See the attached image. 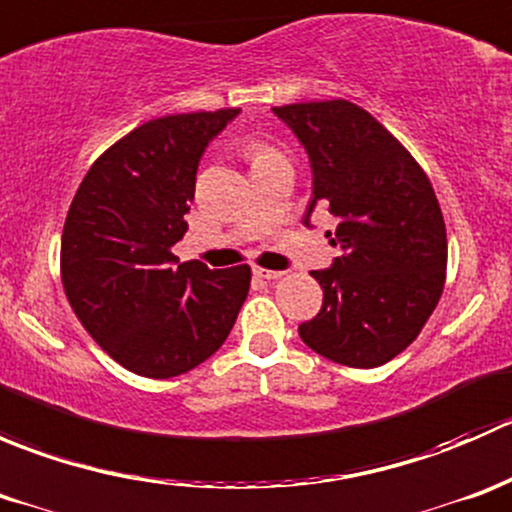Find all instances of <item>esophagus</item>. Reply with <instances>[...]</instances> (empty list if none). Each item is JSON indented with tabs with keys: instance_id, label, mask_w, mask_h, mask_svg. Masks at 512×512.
<instances>
[{
	"instance_id": "34e87169",
	"label": "esophagus",
	"mask_w": 512,
	"mask_h": 512,
	"mask_svg": "<svg viewBox=\"0 0 512 512\" xmlns=\"http://www.w3.org/2000/svg\"><path fill=\"white\" fill-rule=\"evenodd\" d=\"M255 275L262 277V280H280V277L285 275V272H280V270H265V267H255Z\"/></svg>"
}]
</instances>
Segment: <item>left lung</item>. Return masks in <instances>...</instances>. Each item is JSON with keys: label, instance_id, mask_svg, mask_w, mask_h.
Here are the masks:
<instances>
[{"label": "left lung", "instance_id": "1", "mask_svg": "<svg viewBox=\"0 0 512 512\" xmlns=\"http://www.w3.org/2000/svg\"><path fill=\"white\" fill-rule=\"evenodd\" d=\"M272 113L309 156L312 198L302 223L312 225L319 203L339 220L332 245L342 255L312 272L324 299L299 337L337 364H386L418 337L446 282V225L431 180L356 103H289Z\"/></svg>", "mask_w": 512, "mask_h": 512}]
</instances>
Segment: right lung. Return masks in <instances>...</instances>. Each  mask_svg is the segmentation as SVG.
Instances as JSON below:
<instances>
[{
  "label": "right lung",
  "mask_w": 512,
  "mask_h": 512,
  "mask_svg": "<svg viewBox=\"0 0 512 512\" xmlns=\"http://www.w3.org/2000/svg\"><path fill=\"white\" fill-rule=\"evenodd\" d=\"M240 108L153 118L81 180L61 235V282L98 347L128 371L170 379L223 347L250 267L180 262L185 213L208 143Z\"/></svg>",
  "instance_id": "right-lung-1"
}]
</instances>
